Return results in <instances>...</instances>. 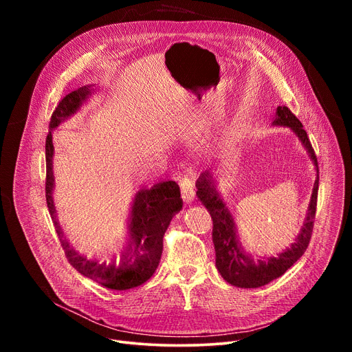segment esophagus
<instances>
[{
	"label": "esophagus",
	"mask_w": 352,
	"mask_h": 352,
	"mask_svg": "<svg viewBox=\"0 0 352 352\" xmlns=\"http://www.w3.org/2000/svg\"><path fill=\"white\" fill-rule=\"evenodd\" d=\"M181 191L182 198L188 204L194 202L195 199V173L192 170H187L181 175Z\"/></svg>",
	"instance_id": "obj_1"
}]
</instances>
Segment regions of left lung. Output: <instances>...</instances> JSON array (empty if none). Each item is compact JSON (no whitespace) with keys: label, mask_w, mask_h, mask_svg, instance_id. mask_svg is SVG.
Returning a JSON list of instances; mask_svg holds the SVG:
<instances>
[{"label":"left lung","mask_w":352,"mask_h":352,"mask_svg":"<svg viewBox=\"0 0 352 352\" xmlns=\"http://www.w3.org/2000/svg\"><path fill=\"white\" fill-rule=\"evenodd\" d=\"M274 126H287L298 137L300 142L305 148L309 160L317 171L316 182H314L309 204L304 218L302 227L295 238V241L276 256H260L255 258L248 254L238 236V228L235 217L227 207V202L221 198L217 190L215 174L210 170L204 171L195 182L197 197L206 206L212 218V243L215 248V267L223 278L238 288H260L268 283L280 278V276L298 261L305 252L314 227V218L317 211L318 197V162L316 153L312 150L309 138L302 128L300 120L295 117L285 105L276 107L272 120Z\"/></svg>","instance_id":"left-lung-1"}]
</instances>
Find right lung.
Wrapping results in <instances>:
<instances>
[{
	"instance_id": "add662e5",
	"label": "right lung",
	"mask_w": 352,
	"mask_h": 352,
	"mask_svg": "<svg viewBox=\"0 0 352 352\" xmlns=\"http://www.w3.org/2000/svg\"><path fill=\"white\" fill-rule=\"evenodd\" d=\"M92 94H94L92 85H84L69 92L60 101L51 116L50 131L45 141V198L55 231L58 234L60 243L71 265L87 278L108 289L125 291L142 285L155 272L162 254V236L173 217L181 211L182 198L175 181H162L151 188L137 191L129 207L125 244L120 256L114 260H89L69 244L57 218V208H55L52 197L55 188L52 131L60 124L76 116Z\"/></svg>"
}]
</instances>
